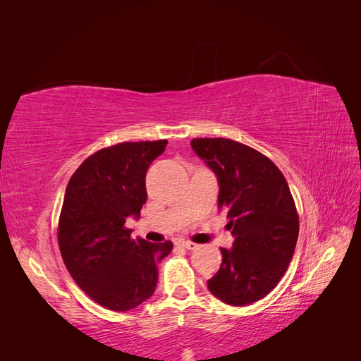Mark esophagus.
Returning a JSON list of instances; mask_svg holds the SVG:
<instances>
[{
    "instance_id": "obj_1",
    "label": "esophagus",
    "mask_w": 361,
    "mask_h": 361,
    "mask_svg": "<svg viewBox=\"0 0 361 361\" xmlns=\"http://www.w3.org/2000/svg\"><path fill=\"white\" fill-rule=\"evenodd\" d=\"M179 244L182 245V247H185V248H188V250H195L197 248L199 245L195 244V243H191V241H187V239H180L179 241Z\"/></svg>"
}]
</instances>
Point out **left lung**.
Here are the masks:
<instances>
[{"label": "left lung", "mask_w": 361, "mask_h": 361, "mask_svg": "<svg viewBox=\"0 0 361 361\" xmlns=\"http://www.w3.org/2000/svg\"><path fill=\"white\" fill-rule=\"evenodd\" d=\"M191 147L216 176L218 209L231 218L232 248L207 280L214 297L248 305L277 286L298 239V214L289 185L277 166L260 152L228 138H194Z\"/></svg>", "instance_id": "left-lung-1"}]
</instances>
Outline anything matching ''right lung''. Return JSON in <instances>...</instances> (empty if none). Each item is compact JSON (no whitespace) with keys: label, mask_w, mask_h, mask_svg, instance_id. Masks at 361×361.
Here are the masks:
<instances>
[{"label":"right lung","mask_w":361,"mask_h":361,"mask_svg":"<svg viewBox=\"0 0 361 361\" xmlns=\"http://www.w3.org/2000/svg\"><path fill=\"white\" fill-rule=\"evenodd\" d=\"M167 140L120 143L97 150L68 183L59 221V245L72 279L102 307L133 310L149 300L158 264L173 250L130 238L126 218L146 203V171Z\"/></svg>","instance_id":"right-lung-1"}]
</instances>
